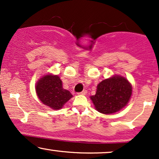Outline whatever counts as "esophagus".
<instances>
[{
  "mask_svg": "<svg viewBox=\"0 0 159 159\" xmlns=\"http://www.w3.org/2000/svg\"><path fill=\"white\" fill-rule=\"evenodd\" d=\"M87 93V91L85 90H83L81 93H78V94H79V95H86Z\"/></svg>",
  "mask_w": 159,
  "mask_h": 159,
  "instance_id": "obj_1",
  "label": "esophagus"
}]
</instances>
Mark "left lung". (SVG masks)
<instances>
[{
    "label": "left lung",
    "instance_id": "obj_1",
    "mask_svg": "<svg viewBox=\"0 0 159 159\" xmlns=\"http://www.w3.org/2000/svg\"><path fill=\"white\" fill-rule=\"evenodd\" d=\"M132 93V85L126 78L114 75L100 82L97 85L96 95L90 96V98L98 112L110 114L125 107Z\"/></svg>",
    "mask_w": 159,
    "mask_h": 159
}]
</instances>
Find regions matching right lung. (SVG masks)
I'll list each match as a JSON object with an SVG mask.
<instances>
[{"instance_id": "obj_1", "label": "right lung", "mask_w": 159, "mask_h": 159, "mask_svg": "<svg viewBox=\"0 0 159 159\" xmlns=\"http://www.w3.org/2000/svg\"><path fill=\"white\" fill-rule=\"evenodd\" d=\"M62 85L59 76L45 75L36 83V94L44 105L54 110H59L72 97L71 93L63 89Z\"/></svg>"}]
</instances>
